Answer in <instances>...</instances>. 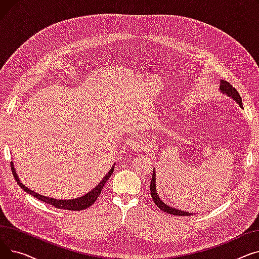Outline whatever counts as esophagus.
I'll return each mask as SVG.
<instances>
[{"instance_id": "obj_1", "label": "esophagus", "mask_w": 259, "mask_h": 259, "mask_svg": "<svg viewBox=\"0 0 259 259\" xmlns=\"http://www.w3.org/2000/svg\"><path fill=\"white\" fill-rule=\"evenodd\" d=\"M130 145L132 146V148L134 149V150H138V151L145 150L146 147H147L145 139L143 137H140V135H138V137L132 138L131 141H130Z\"/></svg>"}]
</instances>
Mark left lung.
Wrapping results in <instances>:
<instances>
[{
  "label": "left lung",
  "mask_w": 259,
  "mask_h": 259,
  "mask_svg": "<svg viewBox=\"0 0 259 259\" xmlns=\"http://www.w3.org/2000/svg\"><path fill=\"white\" fill-rule=\"evenodd\" d=\"M220 89L223 93H226L227 95H229V97L232 98L237 104H239L240 107H242L241 105V98L240 95L238 93V91L231 85L230 83H228V81L222 79L221 80V85H220ZM150 191H151V197L153 198V201L155 202V205L161 210L164 211L168 214H172V215H180V216H190L192 215V213H189V212H185V211H181V210H178L175 208H172L168 205H166V203L162 201L157 193H156V188H155V171L153 170V174H152V179H151V183H150Z\"/></svg>",
  "instance_id": "left-lung-1"
}]
</instances>
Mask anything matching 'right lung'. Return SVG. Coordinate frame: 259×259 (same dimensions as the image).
I'll use <instances>...</instances> for the list:
<instances>
[{"label": "right lung", "mask_w": 259, "mask_h": 259, "mask_svg": "<svg viewBox=\"0 0 259 259\" xmlns=\"http://www.w3.org/2000/svg\"><path fill=\"white\" fill-rule=\"evenodd\" d=\"M10 167H11V171H12V174H13V178L16 179V181L18 182L19 186L24 190L25 192H27L28 194L32 195L33 197L39 199L40 201H44L46 203H49V205L56 207L57 209H63V210H71V211H79V210H85L87 208H89L90 206H92L93 203L95 202V200L98 199L99 195L101 194L102 192V189L103 187L105 186V184L107 183V181L109 180V178H110L111 174L113 173V170H114V166H112V168L110 169V171H109L105 178L103 179V181L95 187L93 190H91V191L89 193H87L86 195H84L83 197H78V198H75V199H69V200H61V199H56V198H49V197H46L44 195H40L38 193H35L34 191H32V190H29L27 187H25L20 181H19V178L18 175L15 171V167H13V164L12 161L10 162Z\"/></svg>", "instance_id": "add662e5"}]
</instances>
